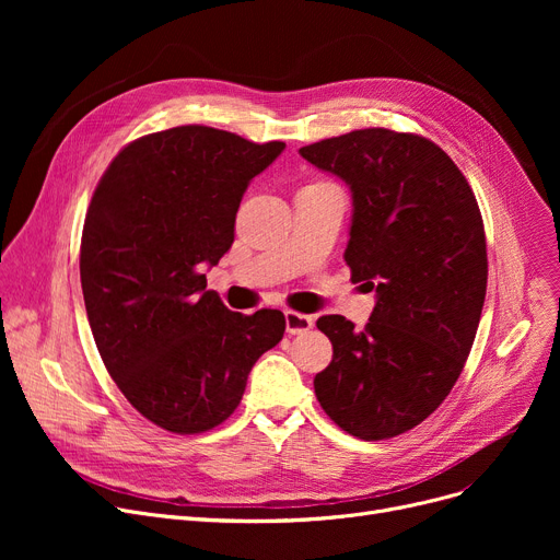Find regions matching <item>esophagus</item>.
<instances>
[{
    "label": "esophagus",
    "mask_w": 560,
    "mask_h": 560,
    "mask_svg": "<svg viewBox=\"0 0 560 560\" xmlns=\"http://www.w3.org/2000/svg\"><path fill=\"white\" fill-rule=\"evenodd\" d=\"M313 315H304V313H298V311H285V331L290 336H300L308 329H313Z\"/></svg>",
    "instance_id": "1"
}]
</instances>
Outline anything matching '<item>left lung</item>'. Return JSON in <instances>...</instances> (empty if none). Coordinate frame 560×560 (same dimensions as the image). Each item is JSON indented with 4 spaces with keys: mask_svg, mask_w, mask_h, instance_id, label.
<instances>
[{
    "mask_svg": "<svg viewBox=\"0 0 560 560\" xmlns=\"http://www.w3.org/2000/svg\"><path fill=\"white\" fill-rule=\"evenodd\" d=\"M300 154L349 186L345 260L351 281L376 292L363 331L342 315L317 319L334 345L313 381L317 401L351 435H399L445 401L477 336L488 283L477 197L416 133L359 129Z\"/></svg>",
    "mask_w": 560,
    "mask_h": 560,
    "instance_id": "1",
    "label": "left lung"
}]
</instances>
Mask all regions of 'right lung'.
<instances>
[{
  "instance_id": "add662e5",
  "label": "right lung",
  "mask_w": 560,
  "mask_h": 560,
  "mask_svg": "<svg viewBox=\"0 0 560 560\" xmlns=\"http://www.w3.org/2000/svg\"><path fill=\"white\" fill-rule=\"evenodd\" d=\"M285 142L174 127L117 154L88 206L81 288L100 357L129 404L172 433L238 408L247 376L285 331L281 311H229L203 268L229 252L241 199Z\"/></svg>"
}]
</instances>
